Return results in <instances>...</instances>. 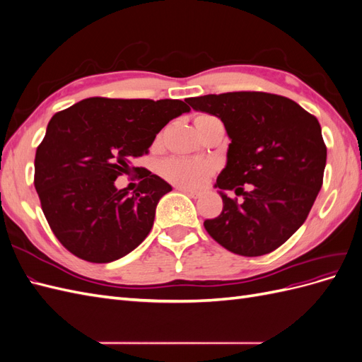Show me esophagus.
<instances>
[{
	"label": "esophagus",
	"mask_w": 362,
	"mask_h": 362,
	"mask_svg": "<svg viewBox=\"0 0 362 362\" xmlns=\"http://www.w3.org/2000/svg\"><path fill=\"white\" fill-rule=\"evenodd\" d=\"M180 192L185 193L187 196H190V198H199L201 193L199 192H194V190H190V189H184V187H177Z\"/></svg>",
	"instance_id": "obj_1"
}]
</instances>
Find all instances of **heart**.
<instances>
[{"instance_id": "b5f03b06", "label": "heart", "mask_w": 362, "mask_h": 362, "mask_svg": "<svg viewBox=\"0 0 362 362\" xmlns=\"http://www.w3.org/2000/svg\"><path fill=\"white\" fill-rule=\"evenodd\" d=\"M210 115H198L194 117V125L210 119ZM160 173L164 180L184 189H199L213 175V164L204 158L173 157L160 166Z\"/></svg>"}]
</instances>
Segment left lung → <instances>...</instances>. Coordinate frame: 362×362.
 <instances>
[{
	"label": "left lung",
	"instance_id": "8db88e82",
	"mask_svg": "<svg viewBox=\"0 0 362 362\" xmlns=\"http://www.w3.org/2000/svg\"><path fill=\"white\" fill-rule=\"evenodd\" d=\"M185 101L221 119L231 139L216 181L223 210L204 222L206 233L237 255L270 254L302 226L322 189L326 145L319 120L288 98L266 92ZM223 189L244 199H228Z\"/></svg>",
	"mask_w": 362,
	"mask_h": 362
}]
</instances>
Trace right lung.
I'll return each instance as SVG.
<instances>
[{
	"label": "right lung",
	"mask_w": 362,
	"mask_h": 362,
	"mask_svg": "<svg viewBox=\"0 0 362 362\" xmlns=\"http://www.w3.org/2000/svg\"><path fill=\"white\" fill-rule=\"evenodd\" d=\"M190 112L180 100L87 98L49 120L35 158V187L59 242L89 262L134 250L154 225L161 196L172 190L145 169L133 195L114 181L146 156L161 128Z\"/></svg>",
	"instance_id": "obj_1"
}]
</instances>
